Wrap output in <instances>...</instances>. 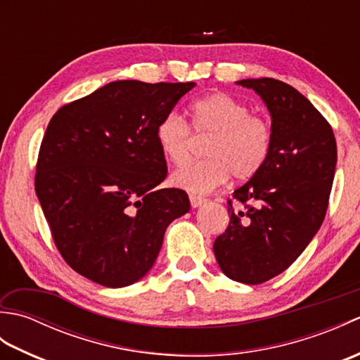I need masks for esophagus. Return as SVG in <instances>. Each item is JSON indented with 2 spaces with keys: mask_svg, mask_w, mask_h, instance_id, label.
<instances>
[{
  "mask_svg": "<svg viewBox=\"0 0 360 360\" xmlns=\"http://www.w3.org/2000/svg\"><path fill=\"white\" fill-rule=\"evenodd\" d=\"M204 202H205L204 198H201V196H195V195H190V204H192V207H193V209L200 207V205H202Z\"/></svg>",
  "mask_w": 360,
  "mask_h": 360,
  "instance_id": "1",
  "label": "esophagus"
}]
</instances>
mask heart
I'll use <instances>...</instances> for the list:
<instances>
[{
    "instance_id": "1",
    "label": "heart",
    "mask_w": 360,
    "mask_h": 360,
    "mask_svg": "<svg viewBox=\"0 0 360 360\" xmlns=\"http://www.w3.org/2000/svg\"><path fill=\"white\" fill-rule=\"evenodd\" d=\"M196 134L210 136L205 145L209 158L179 168L172 184L192 195H205L235 179H249L262 170L271 151L272 129L264 117L250 114L248 105L235 97L217 93L190 106ZM162 155L174 165L187 162L193 136L178 112H168L156 128Z\"/></svg>"
}]
</instances>
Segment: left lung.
I'll use <instances>...</instances> for the list:
<instances>
[{"mask_svg": "<svg viewBox=\"0 0 360 360\" xmlns=\"http://www.w3.org/2000/svg\"><path fill=\"white\" fill-rule=\"evenodd\" d=\"M271 114L272 143L262 170L229 201L231 223L213 244L231 280L259 285L300 257L323 223L338 148L333 128L307 97L275 79H244ZM250 204L248 205L247 202Z\"/></svg>", "mask_w": 360, "mask_h": 360, "instance_id": "obj_1", "label": "left lung"}]
</instances>
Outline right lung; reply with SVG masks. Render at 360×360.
Segmentation results:
<instances>
[{"mask_svg": "<svg viewBox=\"0 0 360 360\" xmlns=\"http://www.w3.org/2000/svg\"><path fill=\"white\" fill-rule=\"evenodd\" d=\"M195 85L117 80L53 114L35 192L57 249L83 277L106 288L139 281L168 224L190 210L184 190L156 188L167 176L156 128Z\"/></svg>", "mask_w": 360, "mask_h": 360, "instance_id": "right-lung-1", "label": "right lung"}]
</instances>
